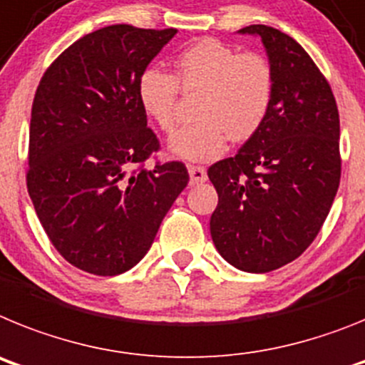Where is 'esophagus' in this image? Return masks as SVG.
Returning <instances> with one entry per match:
<instances>
[{"instance_id": "esophagus-1", "label": "esophagus", "mask_w": 365, "mask_h": 365, "mask_svg": "<svg viewBox=\"0 0 365 365\" xmlns=\"http://www.w3.org/2000/svg\"><path fill=\"white\" fill-rule=\"evenodd\" d=\"M187 170H189V176H191V183H202L207 180V173L200 165H189Z\"/></svg>"}]
</instances>
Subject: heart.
Masks as SVG:
<instances>
[{
  "label": "heart",
  "mask_w": 365,
  "mask_h": 365,
  "mask_svg": "<svg viewBox=\"0 0 365 365\" xmlns=\"http://www.w3.org/2000/svg\"><path fill=\"white\" fill-rule=\"evenodd\" d=\"M180 91L200 93L196 121L170 135L174 156L189 161L215 160L231 143L250 141L270 115L275 73L270 60L255 51L205 38L185 47L173 62V75L148 68L138 81V101L145 115L163 132L176 121Z\"/></svg>",
  "instance_id": "heart-1"
}]
</instances>
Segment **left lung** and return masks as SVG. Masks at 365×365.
Returning a JSON list of instances; mask_svg holds the SVG:
<instances>
[{
    "label": "left lung",
    "instance_id": "left-lung-1",
    "mask_svg": "<svg viewBox=\"0 0 365 365\" xmlns=\"http://www.w3.org/2000/svg\"><path fill=\"white\" fill-rule=\"evenodd\" d=\"M257 34L275 73L270 115L233 158L207 176L218 192L211 237L242 272L292 262L322 230L340 185V115L327 78L292 36L268 25Z\"/></svg>",
    "mask_w": 365,
    "mask_h": 365
}]
</instances>
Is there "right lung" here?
<instances>
[{
    "label": "right lung",
    "mask_w": 365,
    "mask_h": 365,
    "mask_svg": "<svg viewBox=\"0 0 365 365\" xmlns=\"http://www.w3.org/2000/svg\"><path fill=\"white\" fill-rule=\"evenodd\" d=\"M176 29L110 25L82 36L46 69L33 101L27 189L56 252L93 275L130 270L189 183L160 150L138 81Z\"/></svg>",
    "instance_id": "add662e5"
}]
</instances>
